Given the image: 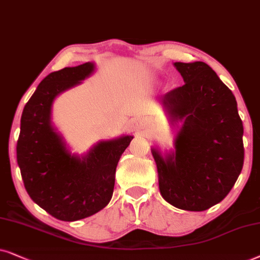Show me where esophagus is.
Masks as SVG:
<instances>
[{
  "label": "esophagus",
  "instance_id": "1",
  "mask_svg": "<svg viewBox=\"0 0 260 260\" xmlns=\"http://www.w3.org/2000/svg\"><path fill=\"white\" fill-rule=\"evenodd\" d=\"M134 126H136V131H137V132L141 133V132H144V129H145V128H146V123H145L144 120L138 119V120L136 121V124H134Z\"/></svg>",
  "mask_w": 260,
  "mask_h": 260
}]
</instances>
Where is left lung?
<instances>
[{"label": "left lung", "instance_id": "1", "mask_svg": "<svg viewBox=\"0 0 260 260\" xmlns=\"http://www.w3.org/2000/svg\"><path fill=\"white\" fill-rule=\"evenodd\" d=\"M184 84L162 96L172 117L184 121L176 152L152 148L159 190L176 208L202 212L228 195L243 170V121L233 92L203 61L175 63Z\"/></svg>", "mask_w": 260, "mask_h": 260}]
</instances>
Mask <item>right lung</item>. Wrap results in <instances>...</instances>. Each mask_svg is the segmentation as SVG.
<instances>
[{"mask_svg": "<svg viewBox=\"0 0 260 260\" xmlns=\"http://www.w3.org/2000/svg\"><path fill=\"white\" fill-rule=\"evenodd\" d=\"M94 64L64 68L46 76L26 103L16 155L26 191L55 219L76 221L108 205L115 184L116 165L133 137L101 141L85 157L71 155L50 123L55 96L78 84Z\"/></svg>", "mask_w": 260, "mask_h": 260, "instance_id": "add662e5", "label": "right lung"}]
</instances>
